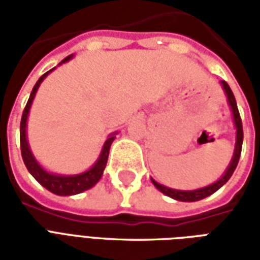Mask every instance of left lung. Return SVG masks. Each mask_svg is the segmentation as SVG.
Wrapping results in <instances>:
<instances>
[{"instance_id":"obj_1","label":"left lung","mask_w":260,"mask_h":260,"mask_svg":"<svg viewBox=\"0 0 260 260\" xmlns=\"http://www.w3.org/2000/svg\"><path fill=\"white\" fill-rule=\"evenodd\" d=\"M221 85L224 87V91L227 94V99H229L230 106H231V110H233V115H234V124L235 128H237V143H235V150L234 156H233V160L230 163L229 169L224 173V175L212 185L205 186V188H201V189H196V191H177V189H171V188H167V186L160 185L158 182H156L154 180H152V182L154 184V186L157 188L158 191L163 192L164 195L170 196L173 199H177V201L182 202H196L201 201V199H205L206 196L212 195L214 192L220 189L221 186L230 180V177L233 175L234 170L237 169V164L240 161L241 156V149H242V139H244V131H242V121H241L240 111H238V107H237V102H235V97L233 94V90L230 89L229 83L225 80H221Z\"/></svg>"}]
</instances>
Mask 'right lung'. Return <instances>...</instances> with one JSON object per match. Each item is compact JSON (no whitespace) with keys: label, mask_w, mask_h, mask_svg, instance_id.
Returning <instances> with one entry per match:
<instances>
[{"label":"right lung","mask_w":260,"mask_h":260,"mask_svg":"<svg viewBox=\"0 0 260 260\" xmlns=\"http://www.w3.org/2000/svg\"><path fill=\"white\" fill-rule=\"evenodd\" d=\"M72 55H69L65 59H62V62H67L71 59ZM54 69V68H53ZM53 69H50L48 72H46L44 75L40 76V79L37 80V83L33 87V90L30 93V97L26 103V107L22 113V119H20V153H22V158H23V163H25L26 169L29 170L30 173L39 184H42L46 189H48L50 192H53L55 195L67 196V195H76V193H80V192L89 189L93 185H96L97 181L102 178L103 171H104V167L107 164L108 153H110V146L113 143L114 138L115 136L111 135L108 138L104 146H103L102 154L100 157L96 161V164L91 167L90 170H87L85 173H82L79 175H71V177H64V175H54L50 174L47 171L39 166L33 154H31L30 149H29V145H27V141H26V119H27V114H29V108L31 106V102L36 96V91L39 89V86L43 82V79L47 76Z\"/></svg>","instance_id":"obj_1"}]
</instances>
